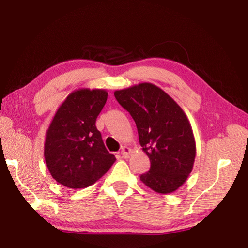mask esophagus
Here are the masks:
<instances>
[{
    "label": "esophagus",
    "instance_id": "esophagus-1",
    "mask_svg": "<svg viewBox=\"0 0 248 248\" xmlns=\"http://www.w3.org/2000/svg\"><path fill=\"white\" fill-rule=\"evenodd\" d=\"M131 151H132V150H131L129 147L124 146L123 148H121V155H123V157H129Z\"/></svg>",
    "mask_w": 248,
    "mask_h": 248
}]
</instances>
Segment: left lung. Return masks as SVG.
Listing matches in <instances>:
<instances>
[{
  "mask_svg": "<svg viewBox=\"0 0 248 248\" xmlns=\"http://www.w3.org/2000/svg\"><path fill=\"white\" fill-rule=\"evenodd\" d=\"M114 94L134 119L140 144L150 160V170L140 180L156 193L177 191L191 173L196 155L193 130L183 109L151 83Z\"/></svg>",
  "mask_w": 248,
  "mask_h": 248,
  "instance_id": "left-lung-1",
  "label": "left lung"
}]
</instances>
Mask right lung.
I'll use <instances>...</instances> for the list:
<instances>
[{"instance_id": "add662e5", "label": "right lung", "mask_w": 248, "mask_h": 248, "mask_svg": "<svg viewBox=\"0 0 248 248\" xmlns=\"http://www.w3.org/2000/svg\"><path fill=\"white\" fill-rule=\"evenodd\" d=\"M107 99L104 89H78L66 98L52 119L45 141V160L51 176L62 186H92L116 161L96 127Z\"/></svg>"}]
</instances>
